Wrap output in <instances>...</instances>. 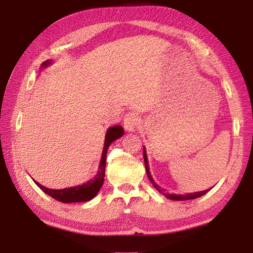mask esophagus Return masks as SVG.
Masks as SVG:
<instances>
[{
  "label": "esophagus",
  "instance_id": "34e87169",
  "mask_svg": "<svg viewBox=\"0 0 253 253\" xmlns=\"http://www.w3.org/2000/svg\"><path fill=\"white\" fill-rule=\"evenodd\" d=\"M139 119L135 113H128L124 118V127L128 131H134L135 128L138 126Z\"/></svg>",
  "mask_w": 253,
  "mask_h": 253
}]
</instances>
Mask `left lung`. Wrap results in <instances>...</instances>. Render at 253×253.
Returning <instances> with one entry per match:
<instances>
[{
  "instance_id": "obj_1",
  "label": "left lung",
  "mask_w": 253,
  "mask_h": 253,
  "mask_svg": "<svg viewBox=\"0 0 253 253\" xmlns=\"http://www.w3.org/2000/svg\"><path fill=\"white\" fill-rule=\"evenodd\" d=\"M144 162H145V169H146V173H147V176L149 178V181L153 183L154 187L156 188V190L160 192L161 194L165 195L166 198H169L170 200H176V201H183V200H192V199H196V198H200V196L204 195L205 193H208L210 190H205V191H201V192H195V193H190V194H186V195H177V194H168L165 193V190L164 188H162L160 185H157V184L154 182V179L152 177L151 173H149V168H148V162H147V156H146V151H145L144 148Z\"/></svg>"
}]
</instances>
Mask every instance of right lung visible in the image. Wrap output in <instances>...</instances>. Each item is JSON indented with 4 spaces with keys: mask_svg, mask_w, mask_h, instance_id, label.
<instances>
[{
    "mask_svg": "<svg viewBox=\"0 0 253 253\" xmlns=\"http://www.w3.org/2000/svg\"><path fill=\"white\" fill-rule=\"evenodd\" d=\"M51 61H45L42 63V68L48 67ZM124 135V128L122 126H114L108 128L105 137L104 149H102V155L100 160V165L98 169V173L95 177L90 181L83 184V185L72 186L68 188H62V190H51V188L44 187L40 183L34 181V183L39 186L42 191L50 195L51 198L59 201L62 203H76V202H87L91 199L95 198L98 192L100 191L105 178V169H106V157L107 151H108L109 145Z\"/></svg>",
    "mask_w": 253,
    "mask_h": 253,
    "instance_id": "right-lung-1",
    "label": "right lung"
}]
</instances>
